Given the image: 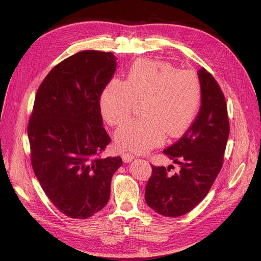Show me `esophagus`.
Wrapping results in <instances>:
<instances>
[{"mask_svg": "<svg viewBox=\"0 0 261 261\" xmlns=\"http://www.w3.org/2000/svg\"><path fill=\"white\" fill-rule=\"evenodd\" d=\"M121 158H122L123 163H129V162L133 161L134 155H133V154H131V153H122Z\"/></svg>", "mask_w": 261, "mask_h": 261, "instance_id": "obj_1", "label": "esophagus"}]
</instances>
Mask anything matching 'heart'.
Masks as SVG:
<instances>
[{
	"mask_svg": "<svg viewBox=\"0 0 261 261\" xmlns=\"http://www.w3.org/2000/svg\"><path fill=\"white\" fill-rule=\"evenodd\" d=\"M143 101V116L122 125L115 133L118 148L146 153L166 138L182 136L194 122L202 102L199 76L163 61L139 60L130 67L127 81L113 79L103 89L99 106L105 119L120 125Z\"/></svg>",
	"mask_w": 261,
	"mask_h": 261,
	"instance_id": "1",
	"label": "heart"
}]
</instances>
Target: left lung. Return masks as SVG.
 Masks as SVG:
<instances>
[{
  "instance_id": "8db88e82",
  "label": "left lung",
  "mask_w": 261,
  "mask_h": 261,
  "mask_svg": "<svg viewBox=\"0 0 261 261\" xmlns=\"http://www.w3.org/2000/svg\"><path fill=\"white\" fill-rule=\"evenodd\" d=\"M202 102L198 116L182 138L164 153L177 164L180 171L169 173L152 165L145 190L148 206L165 217H179L194 210L206 197L223 164L229 134L224 95L204 67L198 72Z\"/></svg>"
}]
</instances>
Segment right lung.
I'll use <instances>...</instances> for the list:
<instances>
[{
	"label": "right lung",
	"instance_id": "1",
	"mask_svg": "<svg viewBox=\"0 0 261 261\" xmlns=\"http://www.w3.org/2000/svg\"><path fill=\"white\" fill-rule=\"evenodd\" d=\"M116 71L112 53L82 50L55 66L40 85L27 134L34 172L62 214L87 219L110 199L120 156L101 158L111 139L100 95Z\"/></svg>",
	"mask_w": 261,
	"mask_h": 261
}]
</instances>
